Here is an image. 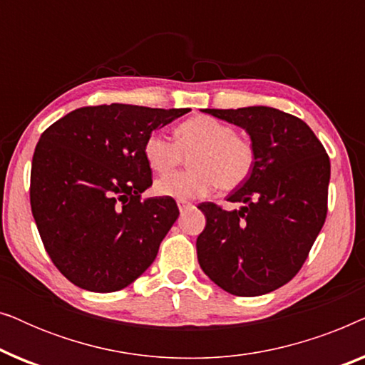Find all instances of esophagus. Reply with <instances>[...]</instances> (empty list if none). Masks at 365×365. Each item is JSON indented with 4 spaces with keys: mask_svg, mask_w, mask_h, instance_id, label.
Instances as JSON below:
<instances>
[{
    "mask_svg": "<svg viewBox=\"0 0 365 365\" xmlns=\"http://www.w3.org/2000/svg\"><path fill=\"white\" fill-rule=\"evenodd\" d=\"M178 207H179V211H186V209H189V207H192V204L191 202H187V201H181V199H179L178 201Z\"/></svg>",
    "mask_w": 365,
    "mask_h": 365,
    "instance_id": "34e87169",
    "label": "esophagus"
}]
</instances>
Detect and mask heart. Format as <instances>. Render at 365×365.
<instances>
[{
  "mask_svg": "<svg viewBox=\"0 0 365 365\" xmlns=\"http://www.w3.org/2000/svg\"><path fill=\"white\" fill-rule=\"evenodd\" d=\"M189 158V171L158 179L159 196L194 199L207 196L214 187L231 191L251 176L256 149L251 139L236 134L231 124L211 116H196L179 124L176 141L163 133L149 134L144 158L153 171L168 174Z\"/></svg>",
  "mask_w": 365,
  "mask_h": 365,
  "instance_id": "b5f03b06",
  "label": "heart"
}]
</instances>
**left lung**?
Segmentation results:
<instances>
[{
  "mask_svg": "<svg viewBox=\"0 0 365 365\" xmlns=\"http://www.w3.org/2000/svg\"><path fill=\"white\" fill-rule=\"evenodd\" d=\"M202 113L246 129L256 163L251 176L227 196L241 207L197 206L206 216L196 241L199 266L234 296L276 291L299 272L326 221L331 179L326 149L302 119L276 108Z\"/></svg>",
  "mask_w": 365,
  "mask_h": 365,
  "instance_id": "1",
  "label": "left lung"
}]
</instances>
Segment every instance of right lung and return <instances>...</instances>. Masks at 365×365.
Instances as JSON below:
<instances>
[{
	"label": "right lung",
	"instance_id": "right-lung-1",
	"mask_svg": "<svg viewBox=\"0 0 365 365\" xmlns=\"http://www.w3.org/2000/svg\"><path fill=\"white\" fill-rule=\"evenodd\" d=\"M189 111L86 106L41 134L31 164V211L44 249L74 286L121 291L156 259L179 209L168 196L141 201L153 184L144 143Z\"/></svg>",
	"mask_w": 365,
	"mask_h": 365
}]
</instances>
